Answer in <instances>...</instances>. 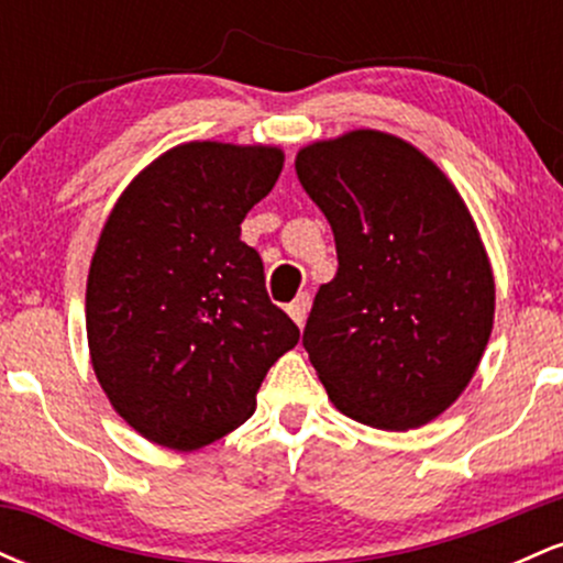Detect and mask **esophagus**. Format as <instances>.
<instances>
[{
  "label": "esophagus",
  "instance_id": "1",
  "mask_svg": "<svg viewBox=\"0 0 563 563\" xmlns=\"http://www.w3.org/2000/svg\"><path fill=\"white\" fill-rule=\"evenodd\" d=\"M309 307H312V296H309V294H299L294 301L288 303V314H290V318H294V322L299 328L303 325V320H307Z\"/></svg>",
  "mask_w": 563,
  "mask_h": 563
}]
</instances>
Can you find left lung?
<instances>
[{
  "mask_svg": "<svg viewBox=\"0 0 563 563\" xmlns=\"http://www.w3.org/2000/svg\"><path fill=\"white\" fill-rule=\"evenodd\" d=\"M296 174L339 256L301 341L328 397L376 429L429 423L493 333V269L466 203L423 153L371 129L303 147Z\"/></svg>",
  "mask_w": 563,
  "mask_h": 563,
  "instance_id": "8db88e82",
  "label": "left lung"
}]
</instances>
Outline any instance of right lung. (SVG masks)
Returning a JSON list of instances; mask_svg holds the SVG:
<instances>
[{"instance_id": "add662e5", "label": "right lung", "mask_w": 563, "mask_h": 563, "mask_svg": "<svg viewBox=\"0 0 563 563\" xmlns=\"http://www.w3.org/2000/svg\"><path fill=\"white\" fill-rule=\"evenodd\" d=\"M277 147L190 142L126 187L87 280L97 380L151 442L196 450L254 416L264 376L299 341L241 222L273 190Z\"/></svg>"}]
</instances>
